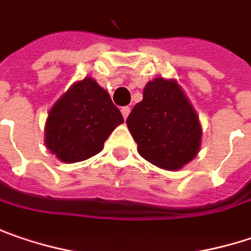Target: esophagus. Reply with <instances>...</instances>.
I'll return each mask as SVG.
<instances>
[{
	"instance_id": "1",
	"label": "esophagus",
	"mask_w": 251,
	"mask_h": 251,
	"mask_svg": "<svg viewBox=\"0 0 251 251\" xmlns=\"http://www.w3.org/2000/svg\"><path fill=\"white\" fill-rule=\"evenodd\" d=\"M121 112H122V116H124V119H126V118H127V115L130 113V108H129V106H124V108L121 109Z\"/></svg>"
}]
</instances>
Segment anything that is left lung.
Returning <instances> with one entry per match:
<instances>
[{"label": "left lung", "instance_id": "left-lung-1", "mask_svg": "<svg viewBox=\"0 0 251 251\" xmlns=\"http://www.w3.org/2000/svg\"><path fill=\"white\" fill-rule=\"evenodd\" d=\"M126 125L139 155L160 169H182L199 153V116L176 79L159 76L148 82Z\"/></svg>", "mask_w": 251, "mask_h": 251}]
</instances>
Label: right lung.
<instances>
[{
	"label": "right lung",
	"instance_id": "1",
	"mask_svg": "<svg viewBox=\"0 0 251 251\" xmlns=\"http://www.w3.org/2000/svg\"><path fill=\"white\" fill-rule=\"evenodd\" d=\"M121 124L122 113L109 94L86 76L52 105L45 122V146L64 163L82 162L98 155Z\"/></svg>",
	"mask_w": 251,
	"mask_h": 251
}]
</instances>
